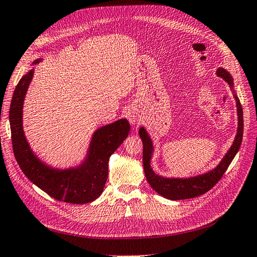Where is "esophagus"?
Wrapping results in <instances>:
<instances>
[{
	"instance_id": "1",
	"label": "esophagus",
	"mask_w": 257,
	"mask_h": 257,
	"mask_svg": "<svg viewBox=\"0 0 257 257\" xmlns=\"http://www.w3.org/2000/svg\"><path fill=\"white\" fill-rule=\"evenodd\" d=\"M127 117H128V120L130 121V123H131L132 126H138V125H140L141 119H140V117L138 116V115H136L135 113L129 112L128 115H127Z\"/></svg>"
}]
</instances>
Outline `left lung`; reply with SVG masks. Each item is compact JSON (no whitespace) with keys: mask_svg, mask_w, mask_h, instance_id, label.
<instances>
[{"mask_svg":"<svg viewBox=\"0 0 257 257\" xmlns=\"http://www.w3.org/2000/svg\"><path fill=\"white\" fill-rule=\"evenodd\" d=\"M216 74L226 82L229 85L231 92L234 93L238 120L237 132L233 141V144H231L226 154L223 156V158L221 159V161L216 168L211 169L208 172L190 177H164L159 175V174H156L151 165V161L155 152L153 140L144 127H141L139 129L140 138L142 139L143 142V165L145 177L148 181V184L151 185V187L157 193H159L161 196L168 198V200H187V198L200 196L206 193L207 191H209V190L222 178L223 174L225 173L228 165L235 158V156L240 148V145H241L243 134V114L241 104H240L239 98L237 97L235 90L234 79L226 69L222 67H219L217 69Z\"/></svg>","mask_w":257,"mask_h":257,"instance_id":"8db88e82","label":"left lung"}]
</instances>
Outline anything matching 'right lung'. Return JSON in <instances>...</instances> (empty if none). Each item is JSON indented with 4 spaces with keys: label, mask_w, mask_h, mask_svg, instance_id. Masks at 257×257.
<instances>
[{
    "label": "right lung",
    "mask_w": 257,
    "mask_h": 257,
    "mask_svg": "<svg viewBox=\"0 0 257 257\" xmlns=\"http://www.w3.org/2000/svg\"><path fill=\"white\" fill-rule=\"evenodd\" d=\"M37 59L31 65L43 62ZM34 68L20 79L13 95L10 122L13 150L20 169L33 184L57 201L86 204L101 195L107 179L109 159L128 137L130 123L120 118L98 128L92 136L86 155L78 165L67 169L53 168L33 152L23 129V104Z\"/></svg>",
    "instance_id": "add662e5"
}]
</instances>
